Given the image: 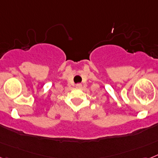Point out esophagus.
Masks as SVG:
<instances>
[{"label":"esophagus","mask_w":158,"mask_h":158,"mask_svg":"<svg viewBox=\"0 0 158 158\" xmlns=\"http://www.w3.org/2000/svg\"><path fill=\"white\" fill-rule=\"evenodd\" d=\"M75 87H76L77 88H81L82 84H81V83H77L76 85H75Z\"/></svg>","instance_id":"obj_1"}]
</instances>
